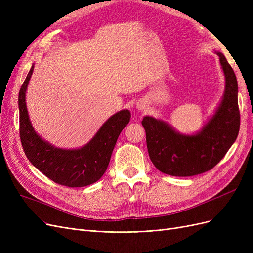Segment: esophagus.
<instances>
[{"label":"esophagus","instance_id":"obj_1","mask_svg":"<svg viewBox=\"0 0 253 253\" xmlns=\"http://www.w3.org/2000/svg\"><path fill=\"white\" fill-rule=\"evenodd\" d=\"M144 108H145V105L143 103H138V104H137V109H138L139 111H143Z\"/></svg>","mask_w":253,"mask_h":253}]
</instances>
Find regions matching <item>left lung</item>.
I'll return each instance as SVG.
<instances>
[{
	"instance_id": "8db88e82",
	"label": "left lung",
	"mask_w": 253,
	"mask_h": 253,
	"mask_svg": "<svg viewBox=\"0 0 253 253\" xmlns=\"http://www.w3.org/2000/svg\"><path fill=\"white\" fill-rule=\"evenodd\" d=\"M225 76V91L217 108L195 134H181L163 119L144 116L150 158L156 169L172 176H193L215 167L240 131L237 80L225 56L215 51Z\"/></svg>"
}]
</instances>
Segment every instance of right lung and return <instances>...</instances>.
<instances>
[{"label":"right lung","mask_w":253,"mask_h":253,"mask_svg":"<svg viewBox=\"0 0 253 253\" xmlns=\"http://www.w3.org/2000/svg\"><path fill=\"white\" fill-rule=\"evenodd\" d=\"M34 64L19 93L20 137L25 155L34 167L59 185L85 187L102 177L122 129L129 122L131 113L122 110L114 114L86 144L78 149L57 148L38 134L29 119L26 90Z\"/></svg>","instance_id":"add662e5"}]
</instances>
